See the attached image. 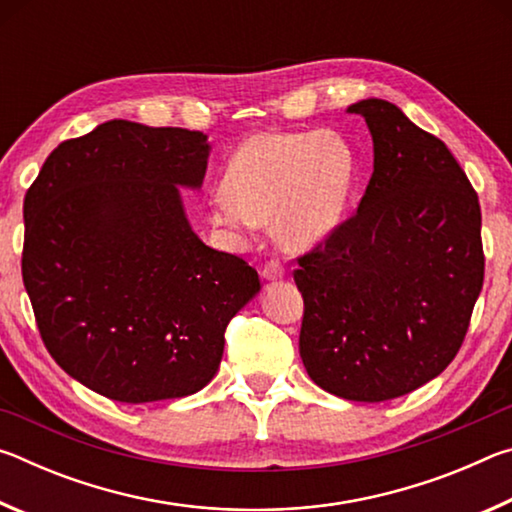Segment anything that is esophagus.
Masks as SVG:
<instances>
[{"mask_svg":"<svg viewBox=\"0 0 512 512\" xmlns=\"http://www.w3.org/2000/svg\"><path fill=\"white\" fill-rule=\"evenodd\" d=\"M262 277H264V280H268V282L282 280V277H284V266L280 262H275V259H271V262L264 264Z\"/></svg>","mask_w":512,"mask_h":512,"instance_id":"obj_1","label":"esophagus"}]
</instances>
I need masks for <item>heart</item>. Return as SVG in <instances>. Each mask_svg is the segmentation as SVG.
Wrapping results in <instances>:
<instances>
[{
    "label": "heart",
    "mask_w": 512,
    "mask_h": 512,
    "mask_svg": "<svg viewBox=\"0 0 512 512\" xmlns=\"http://www.w3.org/2000/svg\"><path fill=\"white\" fill-rule=\"evenodd\" d=\"M354 180L357 164L343 135L262 131L232 155L207 219L225 232L268 223L277 244L300 253L343 223Z\"/></svg>",
    "instance_id": "b5f03b06"
}]
</instances>
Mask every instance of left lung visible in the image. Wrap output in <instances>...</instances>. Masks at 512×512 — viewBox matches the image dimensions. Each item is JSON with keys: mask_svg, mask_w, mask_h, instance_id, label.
I'll use <instances>...</instances> for the list:
<instances>
[{"mask_svg": "<svg viewBox=\"0 0 512 512\" xmlns=\"http://www.w3.org/2000/svg\"><path fill=\"white\" fill-rule=\"evenodd\" d=\"M348 112L372 135V176L348 221L298 257L300 357L323 391L386 402L438 377L483 287L479 196L438 137L384 99Z\"/></svg>", "mask_w": 512, "mask_h": 512, "instance_id": "left-lung-1", "label": "left lung"}]
</instances>
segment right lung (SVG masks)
Wrapping results in <instances>:
<instances>
[{
    "label": "right lung",
    "mask_w": 512,
    "mask_h": 512,
    "mask_svg": "<svg viewBox=\"0 0 512 512\" xmlns=\"http://www.w3.org/2000/svg\"><path fill=\"white\" fill-rule=\"evenodd\" d=\"M207 158L203 133L112 119L58 144L24 196L22 280L45 348L115 402L201 391L259 293L255 268L185 216L180 187L203 185Z\"/></svg>",
    "instance_id": "1"
}]
</instances>
